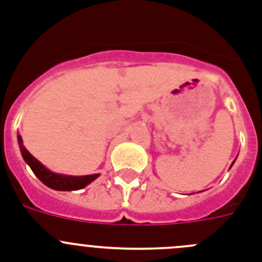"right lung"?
<instances>
[{
  "instance_id": "obj_1",
  "label": "right lung",
  "mask_w": 262,
  "mask_h": 262,
  "mask_svg": "<svg viewBox=\"0 0 262 262\" xmlns=\"http://www.w3.org/2000/svg\"><path fill=\"white\" fill-rule=\"evenodd\" d=\"M18 143H19L20 154H22L23 160L29 164L34 174L45 185L48 187L53 189V190H60V191H71V190H78L82 189L90 182H93L99 174H90V176H66V174H59V173L51 172L46 168L40 161L32 156L29 151H27L25 145H23V140L20 135H18Z\"/></svg>"
}]
</instances>
